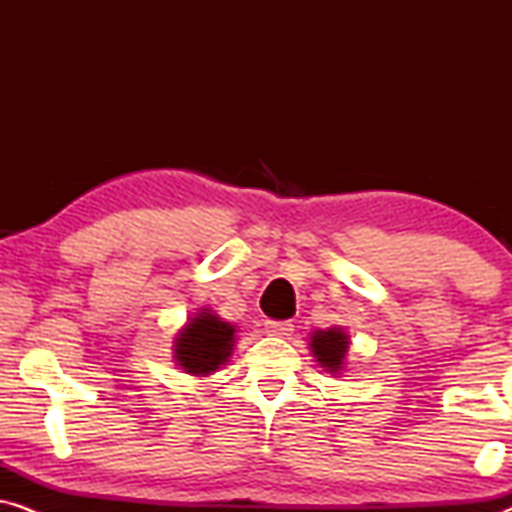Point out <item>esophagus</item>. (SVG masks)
Here are the masks:
<instances>
[{"instance_id":"34e87169","label":"esophagus","mask_w":512,"mask_h":512,"mask_svg":"<svg viewBox=\"0 0 512 512\" xmlns=\"http://www.w3.org/2000/svg\"><path fill=\"white\" fill-rule=\"evenodd\" d=\"M265 331H268V335H275V338H289L293 333V324L291 321H268Z\"/></svg>"}]
</instances>
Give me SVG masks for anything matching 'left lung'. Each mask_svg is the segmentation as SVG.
Masks as SVG:
<instances>
[{"label": "left lung", "instance_id": "8db88e82", "mask_svg": "<svg viewBox=\"0 0 512 512\" xmlns=\"http://www.w3.org/2000/svg\"><path fill=\"white\" fill-rule=\"evenodd\" d=\"M349 349V335L342 326L331 328H317L310 333V352L314 361L319 363L326 373L340 375L345 370V359Z\"/></svg>", "mask_w": 512, "mask_h": 512}]
</instances>
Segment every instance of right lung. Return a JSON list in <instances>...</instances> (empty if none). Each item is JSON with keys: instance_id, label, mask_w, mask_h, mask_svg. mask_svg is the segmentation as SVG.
<instances>
[{"instance_id": "obj_1", "label": "right lung", "mask_w": 512, "mask_h": 512, "mask_svg": "<svg viewBox=\"0 0 512 512\" xmlns=\"http://www.w3.org/2000/svg\"><path fill=\"white\" fill-rule=\"evenodd\" d=\"M235 331L209 307L193 312L174 335V361L184 373L209 377L226 366L235 349Z\"/></svg>"}]
</instances>
